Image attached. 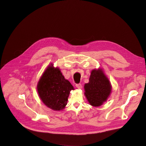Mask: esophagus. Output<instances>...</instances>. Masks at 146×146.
Instances as JSON below:
<instances>
[{"label":"esophagus","mask_w":146,"mask_h":146,"mask_svg":"<svg viewBox=\"0 0 146 146\" xmlns=\"http://www.w3.org/2000/svg\"><path fill=\"white\" fill-rule=\"evenodd\" d=\"M75 86L78 89H81L82 88V85L81 84H76L75 85Z\"/></svg>","instance_id":"obj_1"}]
</instances>
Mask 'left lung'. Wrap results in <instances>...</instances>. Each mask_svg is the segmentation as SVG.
<instances>
[{"instance_id": "1", "label": "left lung", "mask_w": 146, "mask_h": 146, "mask_svg": "<svg viewBox=\"0 0 146 146\" xmlns=\"http://www.w3.org/2000/svg\"><path fill=\"white\" fill-rule=\"evenodd\" d=\"M85 95L89 103L98 107L106 101L111 92V86L108 79L101 70L91 71L89 82L84 85Z\"/></svg>"}]
</instances>
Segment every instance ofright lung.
Here are the masks:
<instances>
[{
    "label": "right lung",
    "instance_id": "right-lung-1",
    "mask_svg": "<svg viewBox=\"0 0 146 146\" xmlns=\"http://www.w3.org/2000/svg\"><path fill=\"white\" fill-rule=\"evenodd\" d=\"M38 92L42 102L48 107L56 111L65 108L70 91L74 90L71 84L65 80L59 68L49 66L40 78Z\"/></svg>",
    "mask_w": 146,
    "mask_h": 146
}]
</instances>
